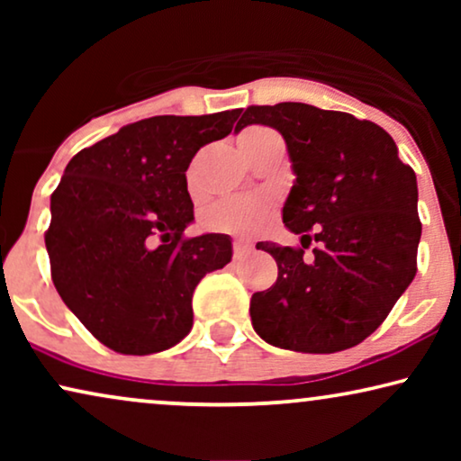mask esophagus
Segmentation results:
<instances>
[{
    "instance_id": "obj_1",
    "label": "esophagus",
    "mask_w": 461,
    "mask_h": 461,
    "mask_svg": "<svg viewBox=\"0 0 461 461\" xmlns=\"http://www.w3.org/2000/svg\"><path fill=\"white\" fill-rule=\"evenodd\" d=\"M251 248H254V245H251L249 239H235V241H232V254H235L237 260L239 258L248 256Z\"/></svg>"
}]
</instances>
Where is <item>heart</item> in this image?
Instances as JSON below:
<instances>
[{
    "label": "heart",
    "instance_id": "obj_1",
    "mask_svg": "<svg viewBox=\"0 0 461 461\" xmlns=\"http://www.w3.org/2000/svg\"><path fill=\"white\" fill-rule=\"evenodd\" d=\"M270 131L267 128H248L241 134V142L249 140ZM273 210V201L267 194H235V197L218 201L207 212V229L220 232H232V235H251L267 222L268 213Z\"/></svg>",
    "mask_w": 461,
    "mask_h": 461
}]
</instances>
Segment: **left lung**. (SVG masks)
Masks as SVG:
<instances>
[{
    "instance_id": "8db88e82",
    "label": "left lung",
    "mask_w": 461,
    "mask_h": 461,
    "mask_svg": "<svg viewBox=\"0 0 461 461\" xmlns=\"http://www.w3.org/2000/svg\"><path fill=\"white\" fill-rule=\"evenodd\" d=\"M260 123L287 144L294 186L283 222L302 248L260 241L279 275L251 295V325L276 348L327 355L371 336L418 270V180L393 136L350 113L304 103L248 106L235 131ZM314 240L311 257L303 254Z\"/></svg>"
}]
</instances>
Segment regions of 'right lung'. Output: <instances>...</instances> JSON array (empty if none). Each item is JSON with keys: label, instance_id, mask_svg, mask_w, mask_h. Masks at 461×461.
Here are the masks:
<instances>
[{"label": "right lung", "instance_id": "1", "mask_svg": "<svg viewBox=\"0 0 461 461\" xmlns=\"http://www.w3.org/2000/svg\"><path fill=\"white\" fill-rule=\"evenodd\" d=\"M239 109L159 115L79 150L50 199L46 249L56 292L98 342L122 355L172 348L193 327V292L232 258L229 235L186 239V169L229 136Z\"/></svg>", "mask_w": 461, "mask_h": 461}]
</instances>
